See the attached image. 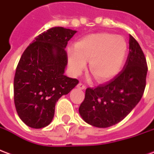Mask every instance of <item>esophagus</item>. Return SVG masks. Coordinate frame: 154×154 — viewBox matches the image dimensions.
<instances>
[{
    "label": "esophagus",
    "mask_w": 154,
    "mask_h": 154,
    "mask_svg": "<svg viewBox=\"0 0 154 154\" xmlns=\"http://www.w3.org/2000/svg\"><path fill=\"white\" fill-rule=\"evenodd\" d=\"M77 88H79V89H85V85H84V84H81V83H79V84H78V85H77Z\"/></svg>",
    "instance_id": "34e87169"
}]
</instances>
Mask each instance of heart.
I'll use <instances>...</instances> for the list:
<instances>
[{"label":"heart","mask_w":154,"mask_h":154,"mask_svg":"<svg viewBox=\"0 0 154 154\" xmlns=\"http://www.w3.org/2000/svg\"><path fill=\"white\" fill-rule=\"evenodd\" d=\"M127 44L122 36L96 33L77 42L75 51H68V64L74 75H79L89 61V69L97 80L115 77L122 69Z\"/></svg>","instance_id":"obj_1"}]
</instances>
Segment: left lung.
Segmentation results:
<instances>
[{"label": "left lung", "mask_w": 154, "mask_h": 154, "mask_svg": "<svg viewBox=\"0 0 154 154\" xmlns=\"http://www.w3.org/2000/svg\"><path fill=\"white\" fill-rule=\"evenodd\" d=\"M129 55L118 75L104 85L88 88L79 108L85 122L98 128L117 124L134 109L143 96L148 66L138 42L130 35Z\"/></svg>", "instance_id": "1"}]
</instances>
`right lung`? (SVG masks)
Here are the masks:
<instances>
[{"label":"right lung","mask_w":154,"mask_h":154,"mask_svg":"<svg viewBox=\"0 0 154 154\" xmlns=\"http://www.w3.org/2000/svg\"><path fill=\"white\" fill-rule=\"evenodd\" d=\"M77 31L54 27L39 34L23 51L14 79V100L20 118L28 126L41 129L50 124L55 106L79 80L65 75V48Z\"/></svg>","instance_id":"add662e5"}]
</instances>
